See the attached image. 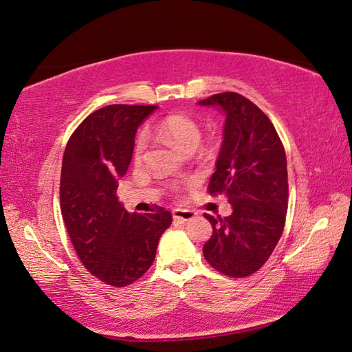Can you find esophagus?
I'll use <instances>...</instances> for the list:
<instances>
[{"mask_svg": "<svg viewBox=\"0 0 352 352\" xmlns=\"http://www.w3.org/2000/svg\"><path fill=\"white\" fill-rule=\"evenodd\" d=\"M196 217V212L192 210H186V209H175L173 210V218L179 221H190Z\"/></svg>", "mask_w": 352, "mask_h": 352, "instance_id": "34e87169", "label": "esophagus"}]
</instances>
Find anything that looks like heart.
<instances>
[{"mask_svg": "<svg viewBox=\"0 0 352 352\" xmlns=\"http://www.w3.org/2000/svg\"><path fill=\"white\" fill-rule=\"evenodd\" d=\"M156 132L182 151L196 149L201 140L200 123L188 114L176 113L164 117L156 124ZM147 147V134L140 132L134 147L135 158H142Z\"/></svg>", "mask_w": 352, "mask_h": 352, "instance_id": "heart-1", "label": "heart"}]
</instances>
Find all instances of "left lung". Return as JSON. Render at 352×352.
I'll return each instance as SVG.
<instances>
[{
    "label": "left lung",
    "instance_id": "obj_1",
    "mask_svg": "<svg viewBox=\"0 0 352 352\" xmlns=\"http://www.w3.org/2000/svg\"><path fill=\"white\" fill-rule=\"evenodd\" d=\"M226 114L223 144L209 181V194H224L229 217L205 214L212 235L203 256L229 277H247L270 259L282 236L287 210V166L274 124L239 93L199 100Z\"/></svg>",
    "mask_w": 352,
    "mask_h": 352
}]
</instances>
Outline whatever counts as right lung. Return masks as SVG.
Instances as JSON below:
<instances>
[{"label": "right lung", "instance_id": "1", "mask_svg": "<svg viewBox=\"0 0 352 352\" xmlns=\"http://www.w3.org/2000/svg\"><path fill=\"white\" fill-rule=\"evenodd\" d=\"M156 105H108L91 113L69 138L60 179V206L75 252L100 282L128 286L155 261L171 214H129L116 196L126 175L140 124Z\"/></svg>", "mask_w": 352, "mask_h": 352}]
</instances>
